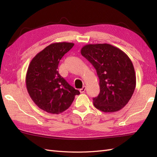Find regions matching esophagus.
<instances>
[{"label": "esophagus", "mask_w": 157, "mask_h": 157, "mask_svg": "<svg viewBox=\"0 0 157 157\" xmlns=\"http://www.w3.org/2000/svg\"><path fill=\"white\" fill-rule=\"evenodd\" d=\"M86 86H83V87L79 90V92H80L81 93H84V92H85V91H86Z\"/></svg>", "instance_id": "34e87169"}]
</instances>
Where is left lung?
<instances>
[{
	"label": "left lung",
	"instance_id": "left-lung-1",
	"mask_svg": "<svg viewBox=\"0 0 157 157\" xmlns=\"http://www.w3.org/2000/svg\"><path fill=\"white\" fill-rule=\"evenodd\" d=\"M81 54L94 66L100 80V94L93 98L95 107L105 113H114L124 107L136 85L134 67L129 56L106 43L86 44Z\"/></svg>",
	"mask_w": 157,
	"mask_h": 157
}]
</instances>
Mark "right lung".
<instances>
[{"label": "right lung", "mask_w": 157, "mask_h": 157, "mask_svg": "<svg viewBox=\"0 0 157 157\" xmlns=\"http://www.w3.org/2000/svg\"><path fill=\"white\" fill-rule=\"evenodd\" d=\"M74 46L71 42H55L38 52L29 63L25 77L26 88L38 107L52 114L67 109L78 90L70 86L58 72L59 61Z\"/></svg>", "instance_id": "1"}]
</instances>
